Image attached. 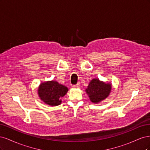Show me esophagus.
<instances>
[{"mask_svg":"<svg viewBox=\"0 0 150 150\" xmlns=\"http://www.w3.org/2000/svg\"><path fill=\"white\" fill-rule=\"evenodd\" d=\"M79 87H80V83H78L77 84L73 86V88H79Z\"/></svg>","mask_w":150,"mask_h":150,"instance_id":"34e87169","label":"esophagus"}]
</instances>
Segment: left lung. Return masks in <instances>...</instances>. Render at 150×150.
Returning <instances> with one entry per match:
<instances>
[{"instance_id":"left-lung-1","label":"left lung","mask_w":150,"mask_h":150,"mask_svg":"<svg viewBox=\"0 0 150 150\" xmlns=\"http://www.w3.org/2000/svg\"><path fill=\"white\" fill-rule=\"evenodd\" d=\"M111 89V83H106L98 78H94L90 81L85 91L91 101L94 104H98L109 96Z\"/></svg>"}]
</instances>
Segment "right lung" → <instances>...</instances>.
Segmentation results:
<instances>
[{
    "instance_id": "add662e5",
    "label": "right lung",
    "mask_w": 150,
    "mask_h": 150,
    "mask_svg": "<svg viewBox=\"0 0 150 150\" xmlns=\"http://www.w3.org/2000/svg\"><path fill=\"white\" fill-rule=\"evenodd\" d=\"M68 90L64 85L52 80L40 83L38 94L40 100L45 104L51 106H56L61 104V98L65 96Z\"/></svg>"
}]
</instances>
